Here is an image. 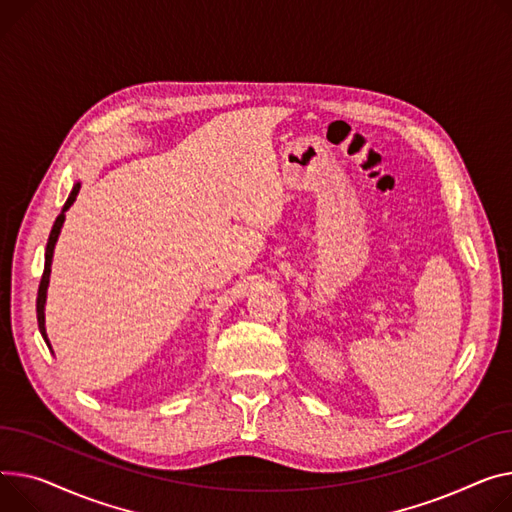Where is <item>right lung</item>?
<instances>
[{"instance_id":"obj_1","label":"right lung","mask_w":512,"mask_h":512,"mask_svg":"<svg viewBox=\"0 0 512 512\" xmlns=\"http://www.w3.org/2000/svg\"><path fill=\"white\" fill-rule=\"evenodd\" d=\"M80 191V183L74 185L70 197H67L65 206L61 210V214L57 216L53 228H51V234H49V241H47V249H45V269H43V278H41V284H39V296H37V321H39V329L45 337V342L49 346V339H47V331H45V300H47V286H49V276H51V259H53V249H55V243H57V236L61 232V226H63V220H65V212L70 210L72 203L76 201V195ZM51 348V346H49Z\"/></svg>"}]
</instances>
